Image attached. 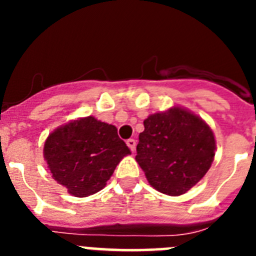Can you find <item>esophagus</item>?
<instances>
[{
	"label": "esophagus",
	"mask_w": 256,
	"mask_h": 256,
	"mask_svg": "<svg viewBox=\"0 0 256 256\" xmlns=\"http://www.w3.org/2000/svg\"><path fill=\"white\" fill-rule=\"evenodd\" d=\"M126 146L130 148L132 151H134L136 148V141L133 138H130V140H126Z\"/></svg>",
	"instance_id": "obj_1"
}]
</instances>
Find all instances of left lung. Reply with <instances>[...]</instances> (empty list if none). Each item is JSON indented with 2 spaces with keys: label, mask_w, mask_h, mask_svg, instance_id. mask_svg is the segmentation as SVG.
Masks as SVG:
<instances>
[{
  "label": "left lung",
  "mask_w": 256,
  "mask_h": 256,
  "mask_svg": "<svg viewBox=\"0 0 256 256\" xmlns=\"http://www.w3.org/2000/svg\"><path fill=\"white\" fill-rule=\"evenodd\" d=\"M140 133L136 160L155 190L180 196L204 177L216 155L210 126L186 108L150 115Z\"/></svg>",
  "instance_id": "8db88e82"
}]
</instances>
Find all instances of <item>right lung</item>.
I'll return each instance as SVG.
<instances>
[{
	"instance_id": "obj_1",
	"label": "right lung",
	"mask_w": 256,
	"mask_h": 256,
	"mask_svg": "<svg viewBox=\"0 0 256 256\" xmlns=\"http://www.w3.org/2000/svg\"><path fill=\"white\" fill-rule=\"evenodd\" d=\"M128 154L130 150L119 138L116 126L94 116L79 118L56 128L44 148L54 180L76 198L102 190Z\"/></svg>"
}]
</instances>
